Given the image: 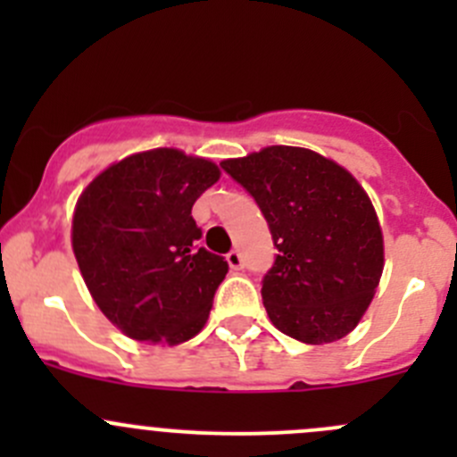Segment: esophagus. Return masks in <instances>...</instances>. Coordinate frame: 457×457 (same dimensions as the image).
Instances as JSON below:
<instances>
[{"mask_svg":"<svg viewBox=\"0 0 457 457\" xmlns=\"http://www.w3.org/2000/svg\"><path fill=\"white\" fill-rule=\"evenodd\" d=\"M225 258H228V265L232 267V270H243V267H245V261H243V254L238 250H232Z\"/></svg>","mask_w":457,"mask_h":457,"instance_id":"1","label":"esophagus"}]
</instances>
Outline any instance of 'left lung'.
Wrapping results in <instances>:
<instances>
[{
  "mask_svg": "<svg viewBox=\"0 0 457 457\" xmlns=\"http://www.w3.org/2000/svg\"><path fill=\"white\" fill-rule=\"evenodd\" d=\"M220 168L254 196L278 250L261 289L271 325L307 345L345 338L385 267L380 223L361 183L331 159L292 145Z\"/></svg>",
  "mask_w": 457,
  "mask_h": 457,
  "instance_id": "8db88e82",
  "label": "left lung"
}]
</instances>
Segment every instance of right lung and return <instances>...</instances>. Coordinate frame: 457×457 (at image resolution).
<instances>
[{
	"mask_svg": "<svg viewBox=\"0 0 457 457\" xmlns=\"http://www.w3.org/2000/svg\"><path fill=\"white\" fill-rule=\"evenodd\" d=\"M220 170L156 147L110 165L81 192L72 250L96 307L141 343L177 345L205 325L228 261L199 247L192 205Z\"/></svg>",
	"mask_w": 457,
	"mask_h": 457,
	"instance_id": "add662e5",
	"label": "right lung"
}]
</instances>
